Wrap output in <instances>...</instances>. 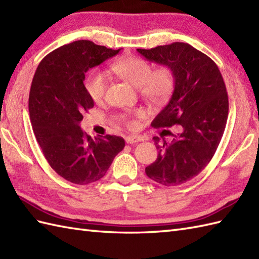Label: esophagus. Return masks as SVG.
I'll use <instances>...</instances> for the list:
<instances>
[{"label": "esophagus", "instance_id": "esophagus-1", "mask_svg": "<svg viewBox=\"0 0 259 259\" xmlns=\"http://www.w3.org/2000/svg\"><path fill=\"white\" fill-rule=\"evenodd\" d=\"M144 139L141 138V137H138V136H128L125 138V142L126 144H129V145H135V144H137V142H139V141H142Z\"/></svg>", "mask_w": 259, "mask_h": 259}]
</instances>
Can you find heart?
<instances>
[{"label":"heart","instance_id":"1","mask_svg":"<svg viewBox=\"0 0 259 259\" xmlns=\"http://www.w3.org/2000/svg\"><path fill=\"white\" fill-rule=\"evenodd\" d=\"M111 71L120 79L135 88H139L140 95L153 104H161L167 101L175 89V75L168 67L153 70L152 65L138 57H128L117 60L111 64ZM84 88L93 101L100 102L106 97L108 79L104 73L93 70L85 76ZM145 112L135 110L123 115L125 124L134 128L137 124L134 118H142Z\"/></svg>","mask_w":259,"mask_h":259}]
</instances>
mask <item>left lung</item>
<instances>
[{"instance_id": "obj_1", "label": "left lung", "mask_w": 259, "mask_h": 259, "mask_svg": "<svg viewBox=\"0 0 259 259\" xmlns=\"http://www.w3.org/2000/svg\"><path fill=\"white\" fill-rule=\"evenodd\" d=\"M148 61L166 65L175 75L168 104L153 119V128L178 125L170 144L159 145L158 157L146 167L148 177L164 187L180 186L200 174L216 152L228 118V96L217 64L188 43L137 49ZM170 131L163 130L166 136Z\"/></svg>"}]
</instances>
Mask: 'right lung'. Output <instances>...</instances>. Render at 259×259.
Masks as SVG:
<instances>
[{
	"label": "right lung",
	"mask_w": 259,
	"mask_h": 259,
	"mask_svg": "<svg viewBox=\"0 0 259 259\" xmlns=\"http://www.w3.org/2000/svg\"><path fill=\"white\" fill-rule=\"evenodd\" d=\"M119 51L74 41L43 58L33 76L29 96L33 133L51 168L72 184L100 180L124 148L121 137L92 139L80 128L82 113L95 106L84 88L85 72Z\"/></svg>",
	"instance_id": "1"
}]
</instances>
